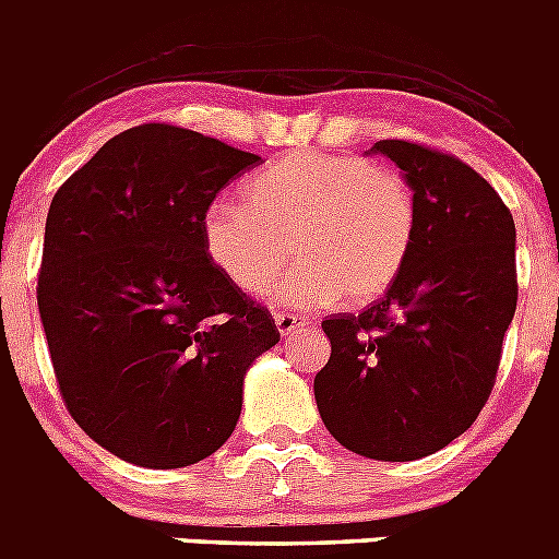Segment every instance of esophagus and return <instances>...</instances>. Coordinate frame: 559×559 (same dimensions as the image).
<instances>
[{"label": "esophagus", "instance_id": "esophagus-1", "mask_svg": "<svg viewBox=\"0 0 559 559\" xmlns=\"http://www.w3.org/2000/svg\"><path fill=\"white\" fill-rule=\"evenodd\" d=\"M274 322H276V330H280V335H294L296 330L305 328V319H299V316L294 313H274Z\"/></svg>", "mask_w": 559, "mask_h": 559}]
</instances>
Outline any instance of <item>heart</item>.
Here are the masks:
<instances>
[{
	"instance_id": "b5f03b06",
	"label": "heart",
	"mask_w": 559,
	"mask_h": 559,
	"mask_svg": "<svg viewBox=\"0 0 559 559\" xmlns=\"http://www.w3.org/2000/svg\"><path fill=\"white\" fill-rule=\"evenodd\" d=\"M243 204L218 201L201 218L204 254L226 283L257 294L288 260L285 280L265 290L290 308L369 305L403 274L417 231L406 176L355 153H288L243 185Z\"/></svg>"
}]
</instances>
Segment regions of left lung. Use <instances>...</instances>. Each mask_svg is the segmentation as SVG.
<instances>
[{
  "label": "left lung",
  "instance_id": "8db88e82",
  "mask_svg": "<svg viewBox=\"0 0 559 559\" xmlns=\"http://www.w3.org/2000/svg\"><path fill=\"white\" fill-rule=\"evenodd\" d=\"M372 153L412 185L414 246L389 294L324 319L330 360L313 392L347 451L412 462L462 437L496 386L518 305L515 221L451 153L406 140H380Z\"/></svg>",
  "mask_w": 559,
  "mask_h": 559
}]
</instances>
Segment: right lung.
I'll list each match as a JSON object with an SVG mask.
<instances>
[{
	"instance_id": "add662e5",
	"label": "right lung",
	"mask_w": 559,
	"mask_h": 559,
	"mask_svg": "<svg viewBox=\"0 0 559 559\" xmlns=\"http://www.w3.org/2000/svg\"><path fill=\"white\" fill-rule=\"evenodd\" d=\"M260 156L145 122L56 192L38 313L78 426L140 467H187L231 437L246 369L280 341L269 308L206 260L201 218Z\"/></svg>"
}]
</instances>
